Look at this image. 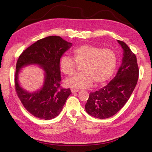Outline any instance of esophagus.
<instances>
[{
    "label": "esophagus",
    "instance_id": "1",
    "mask_svg": "<svg viewBox=\"0 0 152 152\" xmlns=\"http://www.w3.org/2000/svg\"><path fill=\"white\" fill-rule=\"evenodd\" d=\"M79 91L77 89H74V88L71 89V92L72 93H77V92H79Z\"/></svg>",
    "mask_w": 152,
    "mask_h": 152
}]
</instances>
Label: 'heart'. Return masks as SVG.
I'll use <instances>...</instances> for the list:
<instances>
[{
	"instance_id": "heart-1",
	"label": "heart",
	"mask_w": 152,
	"mask_h": 152,
	"mask_svg": "<svg viewBox=\"0 0 152 152\" xmlns=\"http://www.w3.org/2000/svg\"><path fill=\"white\" fill-rule=\"evenodd\" d=\"M73 58L62 56L59 61L60 70L65 75L75 71L77 64L83 71L67 78L66 86L74 88H87L93 81L102 84L112 76L117 65L116 54L110 49H101L90 44L79 45L72 50Z\"/></svg>"
}]
</instances>
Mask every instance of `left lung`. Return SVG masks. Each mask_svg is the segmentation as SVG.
I'll list each match as a JSON object with an SVG mask.
<instances>
[{"instance_id": "left-lung-1", "label": "left lung", "mask_w": 152, "mask_h": 152, "mask_svg": "<svg viewBox=\"0 0 152 152\" xmlns=\"http://www.w3.org/2000/svg\"><path fill=\"white\" fill-rule=\"evenodd\" d=\"M117 42L123 50V57L116 75L103 88L91 93L85 105L86 112L97 118H107L116 114L129 99L138 80L135 54L123 41Z\"/></svg>"}]
</instances>
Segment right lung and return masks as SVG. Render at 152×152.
<instances>
[{
  "instance_id": "right-lung-1",
  "label": "right lung",
  "mask_w": 152,
  "mask_h": 152,
  "mask_svg": "<svg viewBox=\"0 0 152 152\" xmlns=\"http://www.w3.org/2000/svg\"><path fill=\"white\" fill-rule=\"evenodd\" d=\"M72 45L60 37L49 36L31 45L18 58L15 79L16 91L23 105L34 116L44 120L56 117L71 94L70 89L60 88L59 61ZM30 65H37L45 71L42 87L34 92L23 88L19 82L20 70Z\"/></svg>"
}]
</instances>
